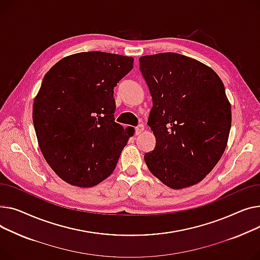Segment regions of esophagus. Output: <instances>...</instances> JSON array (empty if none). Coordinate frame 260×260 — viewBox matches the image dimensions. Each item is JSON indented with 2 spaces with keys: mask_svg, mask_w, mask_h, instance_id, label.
<instances>
[{
  "mask_svg": "<svg viewBox=\"0 0 260 260\" xmlns=\"http://www.w3.org/2000/svg\"><path fill=\"white\" fill-rule=\"evenodd\" d=\"M144 125H139V126H137L136 128H135V135H139V134H141L143 131H144Z\"/></svg>",
  "mask_w": 260,
  "mask_h": 260,
  "instance_id": "34e87169",
  "label": "esophagus"
}]
</instances>
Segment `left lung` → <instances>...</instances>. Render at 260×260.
<instances>
[{
  "instance_id": "8db88e82",
  "label": "left lung",
  "mask_w": 260,
  "mask_h": 260,
  "mask_svg": "<svg viewBox=\"0 0 260 260\" xmlns=\"http://www.w3.org/2000/svg\"><path fill=\"white\" fill-rule=\"evenodd\" d=\"M152 96L148 118L156 139L144 158L150 172L174 190L202 181L225 150L232 112L217 73L175 52L140 57Z\"/></svg>"
}]
</instances>
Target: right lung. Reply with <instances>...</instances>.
Instances as JSON below:
<instances>
[{"label":"right lung","instance_id":"1","mask_svg":"<svg viewBox=\"0 0 260 260\" xmlns=\"http://www.w3.org/2000/svg\"><path fill=\"white\" fill-rule=\"evenodd\" d=\"M132 56L91 51L68 55L46 73L32 119L42 153L68 184L94 187L114 171L134 130L114 121L113 88Z\"/></svg>","mask_w":260,"mask_h":260}]
</instances>
